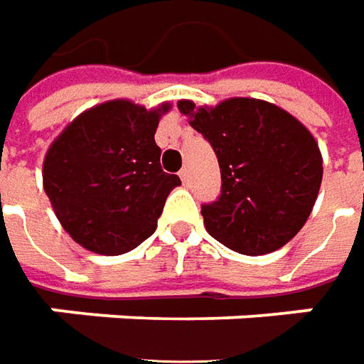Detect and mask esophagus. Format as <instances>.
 Returning <instances> with one entry per match:
<instances>
[{"mask_svg":"<svg viewBox=\"0 0 364 364\" xmlns=\"http://www.w3.org/2000/svg\"><path fill=\"white\" fill-rule=\"evenodd\" d=\"M180 180H182L184 186L190 184V172H188V168H182V170H180Z\"/></svg>","mask_w":364,"mask_h":364,"instance_id":"esophagus-1","label":"esophagus"}]
</instances>
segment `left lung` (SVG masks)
Wrapping results in <instances>:
<instances>
[{
	"label": "left lung",
	"instance_id": "1",
	"mask_svg": "<svg viewBox=\"0 0 364 364\" xmlns=\"http://www.w3.org/2000/svg\"><path fill=\"white\" fill-rule=\"evenodd\" d=\"M178 108L210 142L220 166V194L202 204L208 234L248 256L287 245L304 226L323 180L311 132L289 112L252 97L210 109L186 100Z\"/></svg>",
	"mask_w": 364,
	"mask_h": 364
}]
</instances>
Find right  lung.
<instances>
[{
	"label": "right lung",
	"instance_id": "right-lung-1",
	"mask_svg": "<svg viewBox=\"0 0 364 364\" xmlns=\"http://www.w3.org/2000/svg\"><path fill=\"white\" fill-rule=\"evenodd\" d=\"M126 100L87 109L43 160V190L65 232L96 255H124L156 230L168 194L180 186L160 166L154 134L162 112Z\"/></svg>",
	"mask_w": 364,
	"mask_h": 364
}]
</instances>
